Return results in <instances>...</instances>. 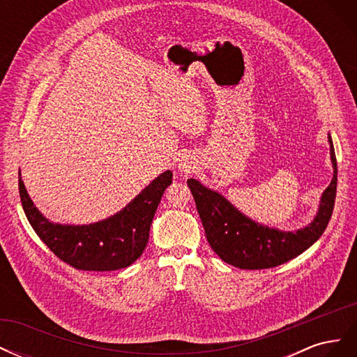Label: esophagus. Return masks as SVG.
<instances>
[{
    "label": "esophagus",
    "instance_id": "esophagus-1",
    "mask_svg": "<svg viewBox=\"0 0 357 357\" xmlns=\"http://www.w3.org/2000/svg\"><path fill=\"white\" fill-rule=\"evenodd\" d=\"M180 168L183 169V171H190L192 168H193V165H192V162H189V159H183V162H180Z\"/></svg>",
    "mask_w": 357,
    "mask_h": 357
}]
</instances>
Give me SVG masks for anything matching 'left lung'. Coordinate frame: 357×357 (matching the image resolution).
Listing matches in <instances>:
<instances>
[{
    "label": "left lung",
    "mask_w": 357,
    "mask_h": 357,
    "mask_svg": "<svg viewBox=\"0 0 357 357\" xmlns=\"http://www.w3.org/2000/svg\"><path fill=\"white\" fill-rule=\"evenodd\" d=\"M328 138L333 167L332 181L323 192L314 220L295 232L256 223L219 192L205 188L195 178L188 180L205 236L222 261L241 269L274 268L299 256L320 238L331 220L337 195V158L331 135Z\"/></svg>",
    "instance_id": "1"
}]
</instances>
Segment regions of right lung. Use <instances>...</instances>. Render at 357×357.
<instances>
[{
  "label": "right lung",
  "instance_id": "1",
  "mask_svg": "<svg viewBox=\"0 0 357 357\" xmlns=\"http://www.w3.org/2000/svg\"><path fill=\"white\" fill-rule=\"evenodd\" d=\"M172 172H162L123 210L96 223L61 225L47 220L29 198L19 171V195L32 229L61 261L83 271H114L134 264L149 241L150 225Z\"/></svg>",
  "mask_w": 357,
  "mask_h": 357
}]
</instances>
